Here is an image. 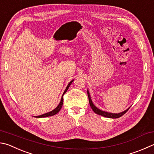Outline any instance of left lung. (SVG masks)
I'll return each mask as SVG.
<instances>
[{
    "label": "left lung",
    "instance_id": "obj_1",
    "mask_svg": "<svg viewBox=\"0 0 154 154\" xmlns=\"http://www.w3.org/2000/svg\"><path fill=\"white\" fill-rule=\"evenodd\" d=\"M88 98H89V104H90V106L92 110L95 113L97 114H99V115H101L102 116H104V117H107V118H110V119H117V118H119V117L122 116L123 114H125L128 111V109L130 108V107L128 108L127 110L122 112H120V113H110V112H105V111H103L100 110L99 108H97L96 106H95L93 102L91 101V97H90V95H89V91L88 90Z\"/></svg>",
    "mask_w": 154,
    "mask_h": 154
}]
</instances>
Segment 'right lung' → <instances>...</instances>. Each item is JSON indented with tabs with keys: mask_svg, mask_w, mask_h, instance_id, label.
I'll list each match as a JSON object with an SVG mask.
<instances>
[{
	"mask_svg": "<svg viewBox=\"0 0 154 154\" xmlns=\"http://www.w3.org/2000/svg\"><path fill=\"white\" fill-rule=\"evenodd\" d=\"M72 82H73V80H72L71 82L69 83L68 85L66 86V89H65V91H64V93H63V96H62V97H61L60 102V103H59V104L58 105L57 107L55 109H54V110H53L49 112H48V113H46V114H42V115H40V116H35L36 118H44V117L51 116H53V115H55V114H57L58 112H59V111L60 110V109H61V108H62V106H63V96H64V94H65L66 93V91L68 90L69 88L70 87V85H71V83H72Z\"/></svg>",
	"mask_w": 154,
	"mask_h": 154,
	"instance_id": "right-lung-1",
	"label": "right lung"
}]
</instances>
